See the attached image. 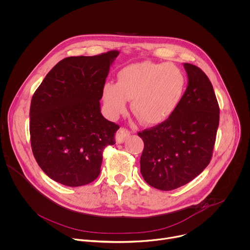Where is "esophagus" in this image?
Segmentation results:
<instances>
[{"instance_id": "1", "label": "esophagus", "mask_w": 250, "mask_h": 250, "mask_svg": "<svg viewBox=\"0 0 250 250\" xmlns=\"http://www.w3.org/2000/svg\"><path fill=\"white\" fill-rule=\"evenodd\" d=\"M130 134V131L127 130L126 128L125 127H121L120 129H118V131L116 132V136H115V139L117 141V143H123L125 138H127Z\"/></svg>"}]
</instances>
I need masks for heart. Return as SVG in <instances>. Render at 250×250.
Instances as JSON below:
<instances>
[{"label":"heart","instance_id":"obj_1","mask_svg":"<svg viewBox=\"0 0 250 250\" xmlns=\"http://www.w3.org/2000/svg\"><path fill=\"white\" fill-rule=\"evenodd\" d=\"M184 87L185 77L174 64L144 61L123 68L117 83H105L102 97L111 118L124 113L131 99V110L142 123L156 125L174 112Z\"/></svg>","mask_w":250,"mask_h":250}]
</instances>
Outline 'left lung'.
<instances>
[{"label": "left lung", "mask_w": 250, "mask_h": 250, "mask_svg": "<svg viewBox=\"0 0 250 250\" xmlns=\"http://www.w3.org/2000/svg\"><path fill=\"white\" fill-rule=\"evenodd\" d=\"M188 85L164 123L138 132L144 142L140 172L152 187L170 191L197 177L210 163L219 125L213 86L199 67L184 63Z\"/></svg>", "instance_id": "1"}]
</instances>
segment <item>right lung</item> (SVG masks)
Segmentation results:
<instances>
[{
  "label": "right lung",
  "mask_w": 250,
  "mask_h": 250,
  "mask_svg": "<svg viewBox=\"0 0 250 250\" xmlns=\"http://www.w3.org/2000/svg\"><path fill=\"white\" fill-rule=\"evenodd\" d=\"M120 51L59 61L35 91L30 106L34 157L52 180L69 187L94 181L103 150L115 144L118 125L100 109L102 88Z\"/></svg>",
  "instance_id": "obj_1"
}]
</instances>
